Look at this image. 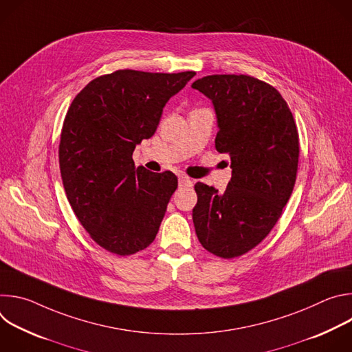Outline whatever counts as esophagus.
Wrapping results in <instances>:
<instances>
[{
	"mask_svg": "<svg viewBox=\"0 0 352 352\" xmlns=\"http://www.w3.org/2000/svg\"><path fill=\"white\" fill-rule=\"evenodd\" d=\"M178 184H179V186H192V181L185 175H179Z\"/></svg>",
	"mask_w": 352,
	"mask_h": 352,
	"instance_id": "1",
	"label": "esophagus"
}]
</instances>
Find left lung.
<instances>
[{"label":"left lung","instance_id":"left-lung-1","mask_svg":"<svg viewBox=\"0 0 352 352\" xmlns=\"http://www.w3.org/2000/svg\"><path fill=\"white\" fill-rule=\"evenodd\" d=\"M192 87L212 100L216 148L231 159L224 192L196 182L192 219L199 242L210 254L232 259L261 243L292 193L299 142L283 96L248 75H209Z\"/></svg>","mask_w":352,"mask_h":352}]
</instances>
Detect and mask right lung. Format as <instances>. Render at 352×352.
<instances>
[{"label":"right lung","instance_id":"right-lung-1","mask_svg":"<svg viewBox=\"0 0 352 352\" xmlns=\"http://www.w3.org/2000/svg\"><path fill=\"white\" fill-rule=\"evenodd\" d=\"M195 75L116 71L89 82L67 113L58 150L67 197L93 241L111 254H136L156 238L178 179L135 167L132 153Z\"/></svg>","mask_w":352,"mask_h":352}]
</instances>
